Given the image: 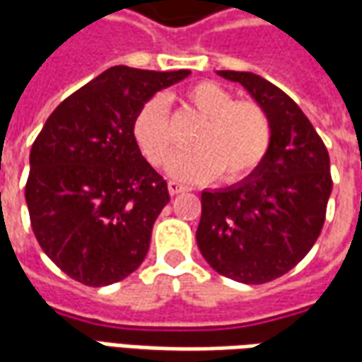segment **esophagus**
I'll use <instances>...</instances> for the list:
<instances>
[{
	"label": "esophagus",
	"mask_w": 362,
	"mask_h": 362,
	"mask_svg": "<svg viewBox=\"0 0 362 362\" xmlns=\"http://www.w3.org/2000/svg\"><path fill=\"white\" fill-rule=\"evenodd\" d=\"M186 186H182L180 182H174L168 180V192H170V196H176V194H182V192H186Z\"/></svg>",
	"instance_id": "obj_1"
}]
</instances>
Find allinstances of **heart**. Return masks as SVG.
Returning <instances> with one entry per match:
<instances>
[{
	"label": "heart",
	"mask_w": 362,
	"mask_h": 362,
	"mask_svg": "<svg viewBox=\"0 0 362 362\" xmlns=\"http://www.w3.org/2000/svg\"><path fill=\"white\" fill-rule=\"evenodd\" d=\"M184 100L205 116L192 135V149L168 160V173L180 180H205L217 174L221 182H238L256 170L272 143V122L254 100H235L217 83L199 81L184 93ZM134 137L153 165H163L174 137L163 95L149 96L134 119Z\"/></svg>",
	"instance_id": "heart-1"
}]
</instances>
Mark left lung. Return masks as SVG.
Segmentation results:
<instances>
[{
	"label": "left lung",
	"instance_id": "1",
	"mask_svg": "<svg viewBox=\"0 0 362 362\" xmlns=\"http://www.w3.org/2000/svg\"><path fill=\"white\" fill-rule=\"evenodd\" d=\"M267 112L272 143L235 186L202 192L196 240L221 275L262 285L285 275L318 240L332 194L329 155L310 119L279 87L250 71H217Z\"/></svg>",
	"mask_w": 362,
	"mask_h": 362
}]
</instances>
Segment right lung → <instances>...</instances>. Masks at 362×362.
Here are the masks:
<instances>
[{"label": "right lung", "instance_id": "right-lung-1", "mask_svg": "<svg viewBox=\"0 0 362 362\" xmlns=\"http://www.w3.org/2000/svg\"><path fill=\"white\" fill-rule=\"evenodd\" d=\"M188 69L114 66L67 96L30 149L25 199L40 248L71 279L104 287L147 256L170 196L134 137L141 104Z\"/></svg>", "mask_w": 362, "mask_h": 362}]
</instances>
